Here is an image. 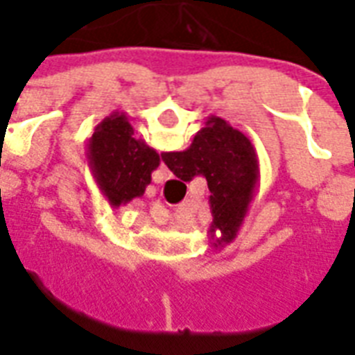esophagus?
Segmentation results:
<instances>
[{
    "label": "esophagus",
    "instance_id": "1",
    "mask_svg": "<svg viewBox=\"0 0 355 355\" xmlns=\"http://www.w3.org/2000/svg\"><path fill=\"white\" fill-rule=\"evenodd\" d=\"M167 178H171V171L167 169L166 164H160V169H158V175H156V182H164Z\"/></svg>",
    "mask_w": 355,
    "mask_h": 355
}]
</instances>
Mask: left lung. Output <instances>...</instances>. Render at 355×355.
<instances>
[{"instance_id": "1", "label": "left lung", "mask_w": 355, "mask_h": 355, "mask_svg": "<svg viewBox=\"0 0 355 355\" xmlns=\"http://www.w3.org/2000/svg\"><path fill=\"white\" fill-rule=\"evenodd\" d=\"M86 145L94 180L112 208L141 197L160 166V155L136 136L130 118L119 110L97 125Z\"/></svg>"}]
</instances>
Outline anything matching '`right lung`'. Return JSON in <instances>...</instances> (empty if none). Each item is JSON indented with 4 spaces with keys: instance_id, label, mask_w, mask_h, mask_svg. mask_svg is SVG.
Returning <instances> with one entry per match:
<instances>
[{
    "instance_id": "obj_1",
    "label": "right lung",
    "mask_w": 355,
    "mask_h": 355,
    "mask_svg": "<svg viewBox=\"0 0 355 355\" xmlns=\"http://www.w3.org/2000/svg\"><path fill=\"white\" fill-rule=\"evenodd\" d=\"M162 160L184 182L206 178L210 189V241L221 248L236 239L259 180L252 141L227 119L210 116L186 150L164 153ZM222 236H217L216 232Z\"/></svg>"
}]
</instances>
